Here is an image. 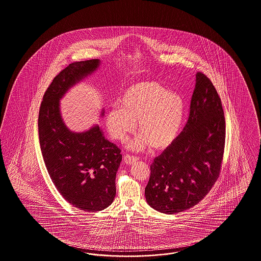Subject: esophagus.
Instances as JSON below:
<instances>
[{
    "instance_id": "esophagus-1",
    "label": "esophagus",
    "mask_w": 261,
    "mask_h": 261,
    "mask_svg": "<svg viewBox=\"0 0 261 261\" xmlns=\"http://www.w3.org/2000/svg\"><path fill=\"white\" fill-rule=\"evenodd\" d=\"M123 160H124V162H125L126 164H128V165H131V164H133L134 162H136L137 160H138V158L136 156H133V155H129V154H126L124 158H123Z\"/></svg>"
}]
</instances>
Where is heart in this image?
<instances>
[{"instance_id": "1", "label": "heart", "mask_w": 261, "mask_h": 261, "mask_svg": "<svg viewBox=\"0 0 261 261\" xmlns=\"http://www.w3.org/2000/svg\"><path fill=\"white\" fill-rule=\"evenodd\" d=\"M120 108L110 110L106 126L113 139L124 141L136 128L140 134L128 145L135 151L147 146L163 149L170 146L180 130L185 103L179 94L167 91L155 82L129 87L119 100Z\"/></svg>"}]
</instances>
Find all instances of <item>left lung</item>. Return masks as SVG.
<instances>
[{
    "label": "left lung",
    "instance_id": "left-lung-1",
    "mask_svg": "<svg viewBox=\"0 0 261 261\" xmlns=\"http://www.w3.org/2000/svg\"><path fill=\"white\" fill-rule=\"evenodd\" d=\"M225 143V118L219 94L204 73H196L182 131L150 165L147 204L174 215L204 198L219 177Z\"/></svg>",
    "mask_w": 261,
    "mask_h": 261
}]
</instances>
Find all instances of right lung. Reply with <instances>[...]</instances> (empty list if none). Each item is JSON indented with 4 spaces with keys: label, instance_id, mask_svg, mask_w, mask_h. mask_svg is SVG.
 I'll use <instances>...</instances> for the list:
<instances>
[{
    "label": "right lung",
    "instance_id": "1",
    "mask_svg": "<svg viewBox=\"0 0 261 261\" xmlns=\"http://www.w3.org/2000/svg\"><path fill=\"white\" fill-rule=\"evenodd\" d=\"M100 64L99 59H91L66 67L46 89L39 113L40 145L47 172L63 198L84 212L101 211L114 202L122 155L99 125L71 131L63 121L60 100ZM104 113L103 109L101 116Z\"/></svg>",
    "mask_w": 261,
    "mask_h": 261
}]
</instances>
